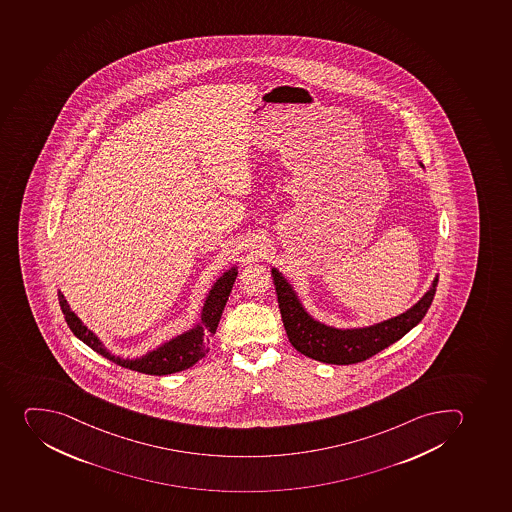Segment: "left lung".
I'll return each mask as SVG.
<instances>
[{"label":"left lung","instance_id":"1","mask_svg":"<svg viewBox=\"0 0 512 512\" xmlns=\"http://www.w3.org/2000/svg\"><path fill=\"white\" fill-rule=\"evenodd\" d=\"M418 165L423 168L422 163ZM272 277L283 326L291 346L315 361L336 366L366 361L385 347L404 338L427 315L438 285L436 275L427 293L402 315L362 328H334L321 323L306 311L293 286L277 268H272Z\"/></svg>","mask_w":512,"mask_h":512}]
</instances>
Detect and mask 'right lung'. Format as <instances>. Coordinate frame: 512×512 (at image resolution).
I'll return each mask as SVG.
<instances>
[{
  "label": "right lung",
  "mask_w": 512,
  "mask_h": 512,
  "mask_svg": "<svg viewBox=\"0 0 512 512\" xmlns=\"http://www.w3.org/2000/svg\"><path fill=\"white\" fill-rule=\"evenodd\" d=\"M237 273H239L237 267H232L217 278L216 283L207 293L204 305H202L201 316L193 328L174 336L173 339L160 344L153 351H148L135 359H130V357L125 359V357L115 356L108 351L99 336L94 331H90L82 323V319L71 310V306L67 303L61 290L57 296H59V305H61L64 318H66L67 326L90 349L99 352L100 356L107 357L108 361L132 369V371L143 372L150 376H168V374L193 367L209 352V338L216 333L217 324L221 321L222 311L229 300L230 290L234 286Z\"/></svg>",
  "instance_id": "obj_1"
}]
</instances>
